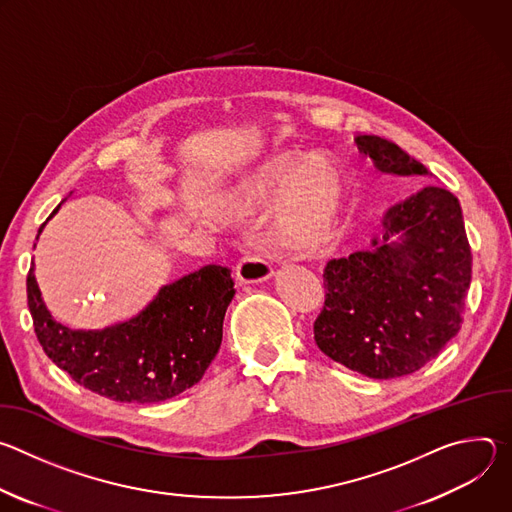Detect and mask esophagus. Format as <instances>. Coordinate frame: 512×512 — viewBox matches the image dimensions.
<instances>
[{"label": "esophagus", "instance_id": "34e87169", "mask_svg": "<svg viewBox=\"0 0 512 512\" xmlns=\"http://www.w3.org/2000/svg\"><path fill=\"white\" fill-rule=\"evenodd\" d=\"M273 275V267L255 255H245L241 257V261L235 267V279L241 285H249V283H261L267 281Z\"/></svg>", "mask_w": 512, "mask_h": 512}]
</instances>
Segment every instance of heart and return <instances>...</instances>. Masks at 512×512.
I'll use <instances>...</instances> for the list:
<instances>
[{
  "mask_svg": "<svg viewBox=\"0 0 512 512\" xmlns=\"http://www.w3.org/2000/svg\"><path fill=\"white\" fill-rule=\"evenodd\" d=\"M285 190L275 237L294 255H312L330 245L348 210V178L324 158L302 154L275 156L247 186L245 208L279 196Z\"/></svg>",
  "mask_w": 512,
  "mask_h": 512,
  "instance_id": "b5f03b06",
  "label": "heart"
}]
</instances>
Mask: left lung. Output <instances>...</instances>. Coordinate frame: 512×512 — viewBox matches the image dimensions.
I'll use <instances>...</instances> for the list:
<instances>
[{"label":"left lung","mask_w":512,"mask_h":512,"mask_svg":"<svg viewBox=\"0 0 512 512\" xmlns=\"http://www.w3.org/2000/svg\"><path fill=\"white\" fill-rule=\"evenodd\" d=\"M354 141L385 174H429L385 137L358 135ZM383 229V241L373 239L371 251L328 261V294L314 340L350 371L397 379L419 371L458 334L472 251L460 202L446 188L425 186L395 204Z\"/></svg>","instance_id":"8db88e82"}]
</instances>
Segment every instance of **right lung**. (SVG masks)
Segmentation results:
<instances>
[{
    "label": "right lung",
    "instance_id": "add662e5",
    "mask_svg": "<svg viewBox=\"0 0 512 512\" xmlns=\"http://www.w3.org/2000/svg\"><path fill=\"white\" fill-rule=\"evenodd\" d=\"M26 291L38 342L58 369L101 397L148 405L172 399L202 379L221 348L235 281L229 267L204 265L164 285L139 316L105 330H70L54 322L34 265Z\"/></svg>",
    "mask_w": 512,
    "mask_h": 512
}]
</instances>
